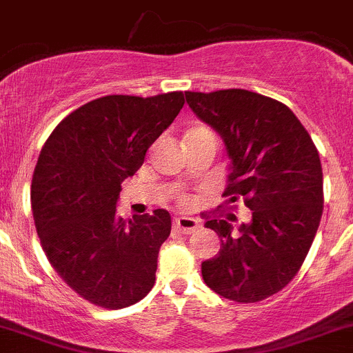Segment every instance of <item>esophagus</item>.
Here are the masks:
<instances>
[{
    "label": "esophagus",
    "mask_w": 353,
    "mask_h": 353,
    "mask_svg": "<svg viewBox=\"0 0 353 353\" xmlns=\"http://www.w3.org/2000/svg\"><path fill=\"white\" fill-rule=\"evenodd\" d=\"M174 229H177L183 234H191L199 229V222L190 216H181V219H174Z\"/></svg>",
    "instance_id": "obj_1"
}]
</instances>
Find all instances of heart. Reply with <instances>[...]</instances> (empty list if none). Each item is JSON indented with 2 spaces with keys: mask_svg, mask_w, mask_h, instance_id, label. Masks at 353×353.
Wrapping results in <instances>:
<instances>
[{
  "mask_svg": "<svg viewBox=\"0 0 353 353\" xmlns=\"http://www.w3.org/2000/svg\"><path fill=\"white\" fill-rule=\"evenodd\" d=\"M206 138H215L213 137L212 130L203 123H193L190 128H188L184 141H198V140H206ZM177 203H179L181 206H186L190 205V198H188L186 194H181V196L177 198Z\"/></svg>",
  "mask_w": 353,
  "mask_h": 353,
  "instance_id": "1",
  "label": "heart"
}]
</instances>
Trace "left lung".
<instances>
[{"label": "left lung", "instance_id": "1", "mask_svg": "<svg viewBox=\"0 0 353 353\" xmlns=\"http://www.w3.org/2000/svg\"><path fill=\"white\" fill-rule=\"evenodd\" d=\"M199 119L216 130L230 159L229 201L206 216L220 251L201 263L205 283L236 302H259L292 282L323 215V169L307 130L282 102L243 88L184 92ZM239 197L252 220L235 225Z\"/></svg>", "mask_w": 353, "mask_h": 353}]
</instances>
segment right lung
<instances>
[{"instance_id": "obj_1", "label": "right lung", "mask_w": 353, "mask_h": 353, "mask_svg": "<svg viewBox=\"0 0 353 353\" xmlns=\"http://www.w3.org/2000/svg\"><path fill=\"white\" fill-rule=\"evenodd\" d=\"M183 105V92L105 95L68 114L42 147L30 186L37 236L56 273L90 304L123 309L154 287L169 212L124 220L116 201Z\"/></svg>"}]
</instances>
